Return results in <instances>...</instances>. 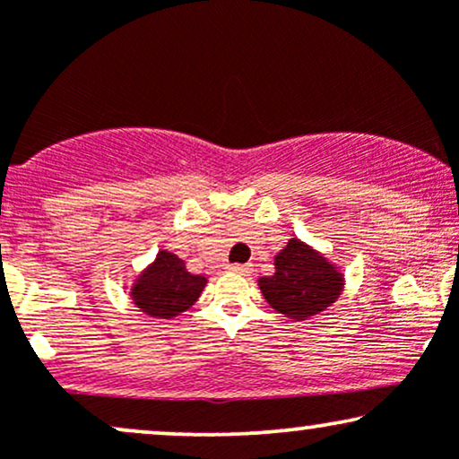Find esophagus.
I'll list each match as a JSON object with an SVG mask.
<instances>
[{"label":"esophagus","mask_w":459,"mask_h":459,"mask_svg":"<svg viewBox=\"0 0 459 459\" xmlns=\"http://www.w3.org/2000/svg\"><path fill=\"white\" fill-rule=\"evenodd\" d=\"M229 270L235 272V273H241V276H247V273L252 272V265H250V263H246V265H241V263H233Z\"/></svg>","instance_id":"1"}]
</instances>
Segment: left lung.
<instances>
[{
	"instance_id": "left-lung-1",
	"label": "left lung",
	"mask_w": 459,
	"mask_h": 459,
	"mask_svg": "<svg viewBox=\"0 0 459 459\" xmlns=\"http://www.w3.org/2000/svg\"><path fill=\"white\" fill-rule=\"evenodd\" d=\"M273 265L272 276L259 278V289L273 310L293 321L324 313L343 291L341 270L298 237L273 256Z\"/></svg>"
}]
</instances>
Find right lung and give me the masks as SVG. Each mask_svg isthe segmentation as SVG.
Masks as SVG:
<instances>
[{
	"label": "right lung",
	"instance_id": "right-lung-1",
	"mask_svg": "<svg viewBox=\"0 0 459 459\" xmlns=\"http://www.w3.org/2000/svg\"><path fill=\"white\" fill-rule=\"evenodd\" d=\"M207 278L186 270V261L168 250L157 252L155 261L135 278L131 299L142 313L155 319H172L192 308L203 293Z\"/></svg>",
	"mask_w": 459,
	"mask_h": 459
}]
</instances>
